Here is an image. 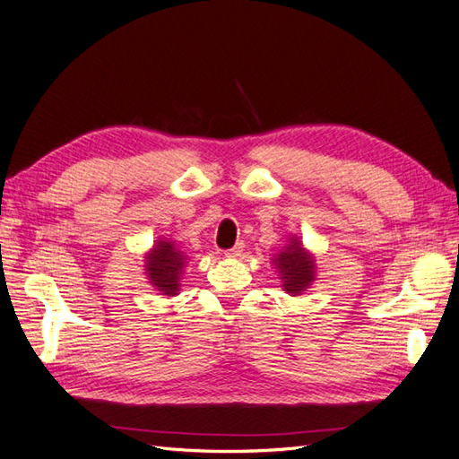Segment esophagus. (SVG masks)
I'll return each instance as SVG.
<instances>
[{
  "instance_id": "obj_1",
  "label": "esophagus",
  "mask_w": 459,
  "mask_h": 459,
  "mask_svg": "<svg viewBox=\"0 0 459 459\" xmlns=\"http://www.w3.org/2000/svg\"><path fill=\"white\" fill-rule=\"evenodd\" d=\"M243 248H245V243H243V241H238V243H235V245L230 248V251H226V256H228V258H238V256H241Z\"/></svg>"
}]
</instances>
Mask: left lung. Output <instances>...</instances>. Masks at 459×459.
<instances>
[{"label":"left lung","instance_id":"8db88e82","mask_svg":"<svg viewBox=\"0 0 459 459\" xmlns=\"http://www.w3.org/2000/svg\"><path fill=\"white\" fill-rule=\"evenodd\" d=\"M273 264L281 273L285 290L290 295L302 293L314 280V258L302 251L297 239L290 241L285 251L277 255Z\"/></svg>","mask_w":459,"mask_h":459}]
</instances>
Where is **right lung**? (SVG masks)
<instances>
[{"label": "right lung", "instance_id": "obj_1", "mask_svg": "<svg viewBox=\"0 0 459 459\" xmlns=\"http://www.w3.org/2000/svg\"><path fill=\"white\" fill-rule=\"evenodd\" d=\"M184 270V255L178 251L172 241H159L147 255V273L152 287L162 290V295L174 297L178 293L179 280Z\"/></svg>", "mask_w": 459, "mask_h": 459}]
</instances>
